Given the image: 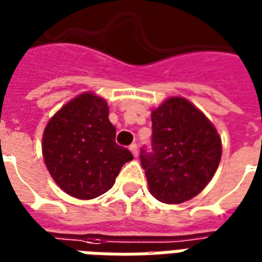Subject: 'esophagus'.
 Wrapping results in <instances>:
<instances>
[{"instance_id":"1","label":"esophagus","mask_w":262,"mask_h":262,"mask_svg":"<svg viewBox=\"0 0 262 262\" xmlns=\"http://www.w3.org/2000/svg\"><path fill=\"white\" fill-rule=\"evenodd\" d=\"M129 150H130L132 154H133L135 157H137V154H139V150H137V144H135V143H133V144H130Z\"/></svg>"}]
</instances>
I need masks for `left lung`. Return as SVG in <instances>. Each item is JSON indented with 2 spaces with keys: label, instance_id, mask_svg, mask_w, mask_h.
I'll return each mask as SVG.
<instances>
[{
  "label": "left lung",
  "instance_id": "left-lung-1",
  "mask_svg": "<svg viewBox=\"0 0 262 262\" xmlns=\"http://www.w3.org/2000/svg\"><path fill=\"white\" fill-rule=\"evenodd\" d=\"M153 153L140 160L148 191L160 202L177 205L202 192L217 170L222 139L201 109L170 97L151 111Z\"/></svg>",
  "mask_w": 262,
  "mask_h": 262
}]
</instances>
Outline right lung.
Instances as JSON below:
<instances>
[{
    "instance_id": "right-lung-1",
    "label": "right lung",
    "mask_w": 262,
    "mask_h": 262,
    "mask_svg": "<svg viewBox=\"0 0 262 262\" xmlns=\"http://www.w3.org/2000/svg\"><path fill=\"white\" fill-rule=\"evenodd\" d=\"M108 102L91 91L82 92L50 118L42 137L49 174L66 193L94 199L114 187L132 153L115 143Z\"/></svg>"
}]
</instances>
